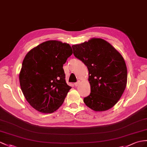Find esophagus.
<instances>
[{
    "instance_id": "1",
    "label": "esophagus",
    "mask_w": 147,
    "mask_h": 147,
    "mask_svg": "<svg viewBox=\"0 0 147 147\" xmlns=\"http://www.w3.org/2000/svg\"><path fill=\"white\" fill-rule=\"evenodd\" d=\"M80 80H78L77 82H76V83H75V86H76V87H77V86H78V85H80Z\"/></svg>"
}]
</instances>
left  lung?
I'll return each mask as SVG.
<instances>
[{
  "mask_svg": "<svg viewBox=\"0 0 147 147\" xmlns=\"http://www.w3.org/2000/svg\"><path fill=\"white\" fill-rule=\"evenodd\" d=\"M71 47L74 56L88 70L91 92L84 98L85 105L96 112L111 109L127 86V69L123 57L102 38H93Z\"/></svg>",
  "mask_w": 147,
  "mask_h": 147,
  "instance_id": "1",
  "label": "left lung"
}]
</instances>
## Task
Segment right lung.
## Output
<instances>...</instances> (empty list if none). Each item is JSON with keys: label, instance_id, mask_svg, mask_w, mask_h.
Masks as SVG:
<instances>
[{"label": "right lung", "instance_id": "right-lung-1", "mask_svg": "<svg viewBox=\"0 0 147 147\" xmlns=\"http://www.w3.org/2000/svg\"><path fill=\"white\" fill-rule=\"evenodd\" d=\"M69 44L58 40L42 43L28 52L19 74L27 101L42 113H53L62 105L71 88L65 82L63 65L72 54Z\"/></svg>", "mask_w": 147, "mask_h": 147}]
</instances>
